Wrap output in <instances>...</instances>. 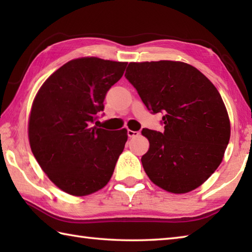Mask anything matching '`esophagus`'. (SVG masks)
<instances>
[{
	"mask_svg": "<svg viewBox=\"0 0 252 252\" xmlns=\"http://www.w3.org/2000/svg\"><path fill=\"white\" fill-rule=\"evenodd\" d=\"M127 135H129V137H136V136L140 135V132L127 130Z\"/></svg>",
	"mask_w": 252,
	"mask_h": 252,
	"instance_id": "esophagus-1",
	"label": "esophagus"
}]
</instances>
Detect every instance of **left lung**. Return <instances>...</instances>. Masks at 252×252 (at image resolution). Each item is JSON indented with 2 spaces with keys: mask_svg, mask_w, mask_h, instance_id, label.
<instances>
[{
  "mask_svg": "<svg viewBox=\"0 0 252 252\" xmlns=\"http://www.w3.org/2000/svg\"><path fill=\"white\" fill-rule=\"evenodd\" d=\"M126 78L148 110L163 114V133L142 131L149 142L141 159L149 180L173 194L196 189L222 162L231 136L219 91L183 62L130 63Z\"/></svg>",
  "mask_w": 252,
  "mask_h": 252,
  "instance_id": "1",
  "label": "left lung"
}]
</instances>
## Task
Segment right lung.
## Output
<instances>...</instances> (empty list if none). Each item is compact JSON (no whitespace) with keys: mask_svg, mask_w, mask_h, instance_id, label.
Instances as JSON below:
<instances>
[{"mask_svg":"<svg viewBox=\"0 0 252 252\" xmlns=\"http://www.w3.org/2000/svg\"><path fill=\"white\" fill-rule=\"evenodd\" d=\"M127 63L80 57L52 73L31 106V152L53 183L72 196H87L108 183L127 140L126 129L93 123L108 90Z\"/></svg>","mask_w":252,"mask_h":252,"instance_id":"add662e5","label":"right lung"}]
</instances>
